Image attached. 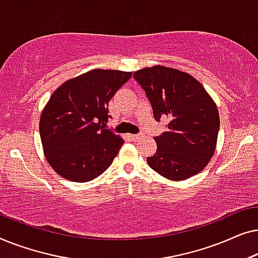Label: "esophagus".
I'll return each mask as SVG.
<instances>
[{
	"mask_svg": "<svg viewBox=\"0 0 258 258\" xmlns=\"http://www.w3.org/2000/svg\"><path fill=\"white\" fill-rule=\"evenodd\" d=\"M143 137V134L140 133V134H134V135H130V139H132L133 141H137L140 139H142Z\"/></svg>",
	"mask_w": 258,
	"mask_h": 258,
	"instance_id": "obj_1",
	"label": "esophagus"
}]
</instances>
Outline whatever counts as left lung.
I'll list each match as a JSON object with an SVG mask.
<instances>
[{
    "instance_id": "8db88e82",
    "label": "left lung",
    "mask_w": 258,
    "mask_h": 258,
    "mask_svg": "<svg viewBox=\"0 0 258 258\" xmlns=\"http://www.w3.org/2000/svg\"><path fill=\"white\" fill-rule=\"evenodd\" d=\"M134 79L146 91L155 119H170L167 132L155 137L149 167L171 181L199 174L213 157L220 130L213 98L191 75L163 66L137 70Z\"/></svg>"
}]
</instances>
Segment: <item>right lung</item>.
I'll return each instance as SVG.
<instances>
[{
  "instance_id": "add662e5",
  "label": "right lung",
  "mask_w": 258,
  "mask_h": 258,
  "mask_svg": "<svg viewBox=\"0 0 258 258\" xmlns=\"http://www.w3.org/2000/svg\"><path fill=\"white\" fill-rule=\"evenodd\" d=\"M132 73L94 69L67 81L49 98L40 119L44 155L69 181L88 182L107 170L124 143L105 128L108 104Z\"/></svg>"
}]
</instances>
